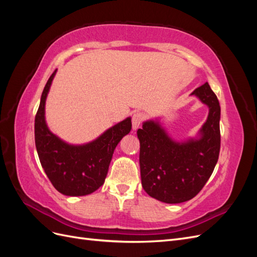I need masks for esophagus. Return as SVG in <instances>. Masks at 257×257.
I'll return each mask as SVG.
<instances>
[{
	"label": "esophagus",
	"mask_w": 257,
	"mask_h": 257,
	"mask_svg": "<svg viewBox=\"0 0 257 257\" xmlns=\"http://www.w3.org/2000/svg\"><path fill=\"white\" fill-rule=\"evenodd\" d=\"M146 119V115L143 112H135L132 115V124H133V130H137L139 126L142 125V123Z\"/></svg>",
	"instance_id": "obj_1"
}]
</instances>
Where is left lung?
Here are the masks:
<instances>
[{"mask_svg": "<svg viewBox=\"0 0 257 257\" xmlns=\"http://www.w3.org/2000/svg\"><path fill=\"white\" fill-rule=\"evenodd\" d=\"M209 107L207 121L197 138L179 143L170 138L159 121L149 120L138 128L142 184L147 194L166 204L195 197L212 175L219 159L221 107L208 82L194 90Z\"/></svg>", "mask_w": 257, "mask_h": 257, "instance_id": "left-lung-1", "label": "left lung"}]
</instances>
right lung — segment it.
<instances>
[{"instance_id": "right-lung-1", "label": "right lung", "mask_w": 257, "mask_h": 257, "mask_svg": "<svg viewBox=\"0 0 257 257\" xmlns=\"http://www.w3.org/2000/svg\"><path fill=\"white\" fill-rule=\"evenodd\" d=\"M54 71L46 83L35 115V146L41 164L50 182L66 196H83L104 184L116 145L130 133L131 118H126L85 145H69L51 133L45 120V104Z\"/></svg>"}]
</instances>
